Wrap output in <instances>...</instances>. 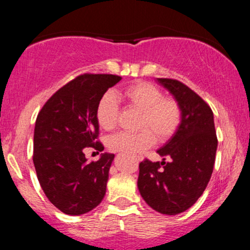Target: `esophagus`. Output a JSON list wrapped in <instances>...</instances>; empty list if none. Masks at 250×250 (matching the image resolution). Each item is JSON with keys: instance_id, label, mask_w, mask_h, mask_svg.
<instances>
[{"instance_id": "esophagus-1", "label": "esophagus", "mask_w": 250, "mask_h": 250, "mask_svg": "<svg viewBox=\"0 0 250 250\" xmlns=\"http://www.w3.org/2000/svg\"><path fill=\"white\" fill-rule=\"evenodd\" d=\"M135 159H136V161H142L143 156L142 155H136V156H135Z\"/></svg>"}]
</instances>
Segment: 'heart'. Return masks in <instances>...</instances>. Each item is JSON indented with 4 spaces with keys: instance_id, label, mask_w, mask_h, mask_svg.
<instances>
[{
    "instance_id": "b5f03b06",
    "label": "heart",
    "mask_w": 250,
    "mask_h": 250,
    "mask_svg": "<svg viewBox=\"0 0 250 250\" xmlns=\"http://www.w3.org/2000/svg\"><path fill=\"white\" fill-rule=\"evenodd\" d=\"M127 107L141 111L137 133H119L109 139V148L114 151L136 153L145 150L155 143V135L159 140H167L179 128L182 111L179 102L166 97L162 90L149 82L139 81L128 85L120 93ZM96 119L100 127L113 130L120 119V104L113 93H105L99 100Z\"/></svg>"
}]
</instances>
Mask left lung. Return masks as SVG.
Instances as JSON below:
<instances>
[{
  "instance_id": "8db88e82",
  "label": "left lung",
  "mask_w": 250,
  "mask_h": 250,
  "mask_svg": "<svg viewBox=\"0 0 250 250\" xmlns=\"http://www.w3.org/2000/svg\"><path fill=\"white\" fill-rule=\"evenodd\" d=\"M159 82L179 102L182 120L174 136L157 150L163 161L145 159L140 163L137 187L154 210L176 215L190 208L207 187L217 137L213 110L202 97L179 80L159 79Z\"/></svg>"
}]
</instances>
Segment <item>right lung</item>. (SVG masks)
Masks as SVG:
<instances>
[{
  "mask_svg": "<svg viewBox=\"0 0 250 250\" xmlns=\"http://www.w3.org/2000/svg\"><path fill=\"white\" fill-rule=\"evenodd\" d=\"M121 77L82 74L43 104L35 123L33 161L45 196L62 213L81 215L101 203L114 154L87 162L83 149L103 150L99 140V100Z\"/></svg>",
  "mask_w": 250,
  "mask_h": 250,
  "instance_id": "1",
  "label": "right lung"
}]
</instances>
